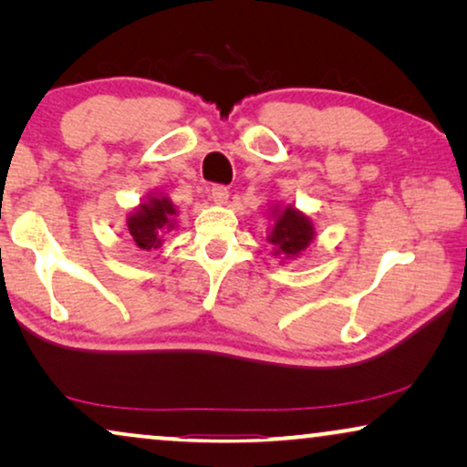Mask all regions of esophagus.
<instances>
[{
  "mask_svg": "<svg viewBox=\"0 0 467 467\" xmlns=\"http://www.w3.org/2000/svg\"><path fill=\"white\" fill-rule=\"evenodd\" d=\"M210 197H213L214 203L223 206V203H227V200H229V189L223 187V184H214V187L210 189Z\"/></svg>",
  "mask_w": 467,
  "mask_h": 467,
  "instance_id": "1",
  "label": "esophagus"
}]
</instances>
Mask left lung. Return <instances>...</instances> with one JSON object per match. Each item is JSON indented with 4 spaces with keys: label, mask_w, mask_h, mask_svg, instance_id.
Instances as JSON below:
<instances>
[{
    "label": "left lung",
    "mask_w": 467,
    "mask_h": 467,
    "mask_svg": "<svg viewBox=\"0 0 467 467\" xmlns=\"http://www.w3.org/2000/svg\"><path fill=\"white\" fill-rule=\"evenodd\" d=\"M272 216L274 225L267 234V242L274 246V257L297 259L315 240V225L293 206H274Z\"/></svg>",
    "instance_id": "obj_1"
}]
</instances>
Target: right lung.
<instances>
[{"instance_id": "add662e5", "label": "right lung", "mask_w": 467, "mask_h": 467, "mask_svg": "<svg viewBox=\"0 0 467 467\" xmlns=\"http://www.w3.org/2000/svg\"><path fill=\"white\" fill-rule=\"evenodd\" d=\"M176 208L170 197L165 195H146V202L127 216V229H130L131 240L142 248V251H155L161 246L163 234L176 227Z\"/></svg>"}]
</instances>
